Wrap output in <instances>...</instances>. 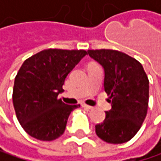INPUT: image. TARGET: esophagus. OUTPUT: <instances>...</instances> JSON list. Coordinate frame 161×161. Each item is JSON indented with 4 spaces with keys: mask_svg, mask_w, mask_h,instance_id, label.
<instances>
[{
    "mask_svg": "<svg viewBox=\"0 0 161 161\" xmlns=\"http://www.w3.org/2000/svg\"><path fill=\"white\" fill-rule=\"evenodd\" d=\"M82 107L85 108L86 110H91V109L92 108V106H90V105H87V104H85V103H82Z\"/></svg>",
    "mask_w": 161,
    "mask_h": 161,
    "instance_id": "34e87169",
    "label": "esophagus"
}]
</instances>
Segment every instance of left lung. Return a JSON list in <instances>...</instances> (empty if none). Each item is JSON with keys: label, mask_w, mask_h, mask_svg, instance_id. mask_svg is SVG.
<instances>
[{"label": "left lung", "mask_w": 161, "mask_h": 161, "mask_svg": "<svg viewBox=\"0 0 161 161\" xmlns=\"http://www.w3.org/2000/svg\"><path fill=\"white\" fill-rule=\"evenodd\" d=\"M104 69V90L112 108L106 111L96 133L103 141L122 144L129 141L143 124L149 104V79L142 64L128 55L110 49L88 50Z\"/></svg>", "instance_id": "obj_1"}]
</instances>
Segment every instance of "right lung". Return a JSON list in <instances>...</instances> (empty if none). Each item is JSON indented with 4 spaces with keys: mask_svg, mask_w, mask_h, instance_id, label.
Wrapping results in <instances>:
<instances>
[{
    "mask_svg": "<svg viewBox=\"0 0 161 161\" xmlns=\"http://www.w3.org/2000/svg\"><path fill=\"white\" fill-rule=\"evenodd\" d=\"M87 55L85 50L46 49L27 59L14 80L12 100L18 122L32 137L41 141L59 138L72 110L58 98L64 80Z\"/></svg>",
    "mask_w": 161,
    "mask_h": 161,
    "instance_id": "right-lung-1",
    "label": "right lung"
}]
</instances>
